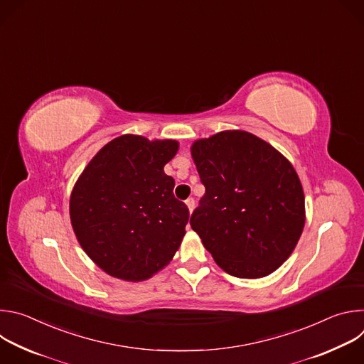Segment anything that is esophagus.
<instances>
[{"mask_svg": "<svg viewBox=\"0 0 364 364\" xmlns=\"http://www.w3.org/2000/svg\"><path fill=\"white\" fill-rule=\"evenodd\" d=\"M186 204H187L188 212L191 213V212L194 210V200H193V198H188V200H186Z\"/></svg>", "mask_w": 364, "mask_h": 364, "instance_id": "1", "label": "esophagus"}]
</instances>
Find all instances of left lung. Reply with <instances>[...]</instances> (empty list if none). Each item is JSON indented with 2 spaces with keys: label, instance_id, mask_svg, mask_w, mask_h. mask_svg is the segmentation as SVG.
<instances>
[{
  "label": "left lung",
  "instance_id": "8db88e82",
  "mask_svg": "<svg viewBox=\"0 0 364 364\" xmlns=\"http://www.w3.org/2000/svg\"><path fill=\"white\" fill-rule=\"evenodd\" d=\"M205 193L190 225L229 275L256 279L275 272L305 225V198L292 164L271 144L222 131L191 145Z\"/></svg>",
  "mask_w": 364,
  "mask_h": 364
}]
</instances>
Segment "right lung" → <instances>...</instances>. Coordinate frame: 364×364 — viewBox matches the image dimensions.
Wrapping results in <instances>:
<instances>
[{
	"label": "right lung",
	"mask_w": 364,
	"mask_h": 364,
	"mask_svg": "<svg viewBox=\"0 0 364 364\" xmlns=\"http://www.w3.org/2000/svg\"><path fill=\"white\" fill-rule=\"evenodd\" d=\"M176 139L125 134L100 148L70 194V222L82 249L108 275L141 282L164 269L190 213L164 166Z\"/></svg>",
	"instance_id": "obj_1"
}]
</instances>
